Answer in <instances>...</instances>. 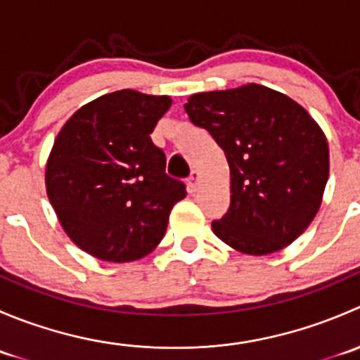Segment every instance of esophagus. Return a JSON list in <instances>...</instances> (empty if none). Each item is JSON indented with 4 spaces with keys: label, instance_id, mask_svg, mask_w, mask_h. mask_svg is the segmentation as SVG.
I'll use <instances>...</instances> for the list:
<instances>
[{
    "label": "esophagus",
    "instance_id": "obj_1",
    "mask_svg": "<svg viewBox=\"0 0 360 360\" xmlns=\"http://www.w3.org/2000/svg\"><path fill=\"white\" fill-rule=\"evenodd\" d=\"M198 177H200V174H198L197 170H193V172L190 174V177H188V188H190V191H195V190H197Z\"/></svg>",
    "mask_w": 360,
    "mask_h": 360
}]
</instances>
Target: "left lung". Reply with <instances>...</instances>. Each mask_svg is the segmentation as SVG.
<instances>
[{
    "label": "left lung",
    "instance_id": "1",
    "mask_svg": "<svg viewBox=\"0 0 360 360\" xmlns=\"http://www.w3.org/2000/svg\"><path fill=\"white\" fill-rule=\"evenodd\" d=\"M184 110L223 148L230 165L231 202L212 221L216 237L252 256L296 240L317 214L329 176L328 141L314 118L256 83L195 94Z\"/></svg>",
    "mask_w": 360,
    "mask_h": 360
}]
</instances>
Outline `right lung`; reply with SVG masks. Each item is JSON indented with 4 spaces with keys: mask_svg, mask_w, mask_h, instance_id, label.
I'll list each match as a JSON object with an SVG mask.
<instances>
[{
    "mask_svg": "<svg viewBox=\"0 0 360 360\" xmlns=\"http://www.w3.org/2000/svg\"><path fill=\"white\" fill-rule=\"evenodd\" d=\"M172 101L136 90L106 94L78 110L46 163V193L71 240L103 261L150 254L163 238L186 184L167 176L151 141Z\"/></svg>",
    "mask_w": 360,
    "mask_h": 360,
    "instance_id": "add662e5",
    "label": "right lung"
}]
</instances>
